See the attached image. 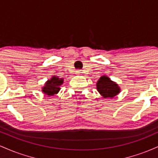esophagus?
Returning a JSON list of instances; mask_svg holds the SVG:
<instances>
[{
	"label": "esophagus",
	"instance_id": "1",
	"mask_svg": "<svg viewBox=\"0 0 158 158\" xmlns=\"http://www.w3.org/2000/svg\"><path fill=\"white\" fill-rule=\"evenodd\" d=\"M76 73H77V74H80L81 72L80 70H77V71H76Z\"/></svg>",
	"mask_w": 158,
	"mask_h": 158
}]
</instances>
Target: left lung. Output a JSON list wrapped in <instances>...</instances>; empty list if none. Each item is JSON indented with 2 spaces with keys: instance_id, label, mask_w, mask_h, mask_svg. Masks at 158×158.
Masks as SVG:
<instances>
[{
  "instance_id": "8db88e82",
  "label": "left lung",
  "mask_w": 158,
  "mask_h": 158,
  "mask_svg": "<svg viewBox=\"0 0 158 158\" xmlns=\"http://www.w3.org/2000/svg\"><path fill=\"white\" fill-rule=\"evenodd\" d=\"M97 89L104 98H113L120 92L118 85L106 76H102L98 80Z\"/></svg>"
}]
</instances>
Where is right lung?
I'll use <instances>...</instances> for the list:
<instances>
[{"instance_id":"add662e5","label":"right lung","mask_w":158,"mask_h":158,"mask_svg":"<svg viewBox=\"0 0 158 158\" xmlns=\"http://www.w3.org/2000/svg\"><path fill=\"white\" fill-rule=\"evenodd\" d=\"M63 81H64L63 79H60L54 76L46 81L41 90L46 95L53 96L54 94L59 93L60 90V86L63 84Z\"/></svg>"}]
</instances>
